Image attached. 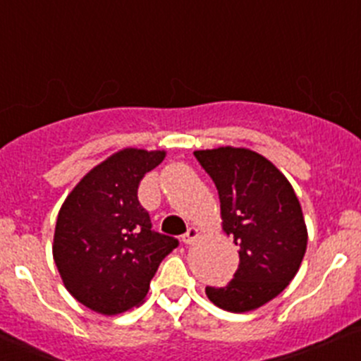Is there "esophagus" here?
Returning <instances> with one entry per match:
<instances>
[{
  "instance_id": "obj_1",
  "label": "esophagus",
  "mask_w": 361,
  "mask_h": 361,
  "mask_svg": "<svg viewBox=\"0 0 361 361\" xmlns=\"http://www.w3.org/2000/svg\"><path fill=\"white\" fill-rule=\"evenodd\" d=\"M200 235H202V231H200L198 228H195V226H191V228L188 229V233H185V235H182V241H184L185 245H191L198 240Z\"/></svg>"
}]
</instances>
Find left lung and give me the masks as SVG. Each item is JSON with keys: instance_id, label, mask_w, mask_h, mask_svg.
Listing matches in <instances>:
<instances>
[{"instance_id": "1", "label": "left lung", "mask_w": 361, "mask_h": 361, "mask_svg": "<svg viewBox=\"0 0 361 361\" xmlns=\"http://www.w3.org/2000/svg\"><path fill=\"white\" fill-rule=\"evenodd\" d=\"M215 182L222 231L240 247L228 287H207V297L231 313H248L273 300L299 271L307 247L302 208L287 177L262 154L222 146L195 151Z\"/></svg>"}]
</instances>
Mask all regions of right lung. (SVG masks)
<instances>
[{
	"label": "right lung",
	"instance_id": "add662e5",
	"mask_svg": "<svg viewBox=\"0 0 361 361\" xmlns=\"http://www.w3.org/2000/svg\"><path fill=\"white\" fill-rule=\"evenodd\" d=\"M166 151L125 147L81 177L59 210L55 266L78 302L104 317L140 306L159 262L179 245L151 231L137 189Z\"/></svg>",
	"mask_w": 361,
	"mask_h": 361
}]
</instances>
